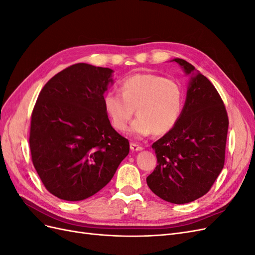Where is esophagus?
<instances>
[{"instance_id": "1", "label": "esophagus", "mask_w": 255, "mask_h": 255, "mask_svg": "<svg viewBox=\"0 0 255 255\" xmlns=\"http://www.w3.org/2000/svg\"><path fill=\"white\" fill-rule=\"evenodd\" d=\"M129 148H130V150H132V151H141L143 149L141 145H139V144L136 143V142H130Z\"/></svg>"}]
</instances>
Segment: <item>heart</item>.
I'll list each match as a JSON object with an SVG mask.
<instances>
[{
  "mask_svg": "<svg viewBox=\"0 0 255 255\" xmlns=\"http://www.w3.org/2000/svg\"><path fill=\"white\" fill-rule=\"evenodd\" d=\"M121 95L107 92L104 110L114 128L126 130L134 114L138 117L129 128L137 138L161 135L171 130L179 122L184 110L185 92L180 83L151 73L129 75L120 84Z\"/></svg>",
  "mask_w": 255,
  "mask_h": 255,
  "instance_id": "b5f03b06",
  "label": "heart"
}]
</instances>
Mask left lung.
Returning <instances> with one entry per match:
<instances>
[{"mask_svg": "<svg viewBox=\"0 0 255 255\" xmlns=\"http://www.w3.org/2000/svg\"><path fill=\"white\" fill-rule=\"evenodd\" d=\"M191 74L176 126L152 144L157 165L146 177L150 189L167 202L184 204L211 189L225 165L229 118L214 85L191 64L174 58Z\"/></svg>", "mask_w": 255, "mask_h": 255, "instance_id": "obj_1", "label": "left lung"}]
</instances>
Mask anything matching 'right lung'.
<instances>
[{
  "instance_id": "right-lung-1",
  "label": "right lung",
  "mask_w": 255,
  "mask_h": 255,
  "mask_svg": "<svg viewBox=\"0 0 255 255\" xmlns=\"http://www.w3.org/2000/svg\"><path fill=\"white\" fill-rule=\"evenodd\" d=\"M113 72L75 64L54 75L38 96L29 130L32 161L44 187L59 199L94 196L129 152L104 110Z\"/></svg>"
}]
</instances>
